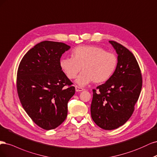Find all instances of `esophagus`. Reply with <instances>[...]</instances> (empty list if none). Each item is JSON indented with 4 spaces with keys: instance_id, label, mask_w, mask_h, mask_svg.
I'll return each mask as SVG.
<instances>
[{
    "instance_id": "34e87169",
    "label": "esophagus",
    "mask_w": 157,
    "mask_h": 157,
    "mask_svg": "<svg viewBox=\"0 0 157 157\" xmlns=\"http://www.w3.org/2000/svg\"><path fill=\"white\" fill-rule=\"evenodd\" d=\"M75 91H76V92H80V91H83V90H84L83 88L79 87H78V86H77V85L75 87Z\"/></svg>"
}]
</instances>
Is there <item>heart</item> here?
Wrapping results in <instances>:
<instances>
[{
  "label": "heart",
  "instance_id": "b5f03b06",
  "mask_svg": "<svg viewBox=\"0 0 157 157\" xmlns=\"http://www.w3.org/2000/svg\"><path fill=\"white\" fill-rule=\"evenodd\" d=\"M72 57H63L59 60V67L67 76L84 86L93 81L102 83L108 81L116 71L118 58L113 53L95 45H79L72 50Z\"/></svg>",
  "mask_w": 157,
  "mask_h": 157
}]
</instances>
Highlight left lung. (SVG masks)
I'll return each mask as SVG.
<instances>
[{"mask_svg":"<svg viewBox=\"0 0 157 157\" xmlns=\"http://www.w3.org/2000/svg\"><path fill=\"white\" fill-rule=\"evenodd\" d=\"M118 55L114 74L105 83L93 89L90 113L94 122L104 130L123 125L134 110L142 87L139 64L132 53L115 41H109Z\"/></svg>","mask_w":157,"mask_h":157,"instance_id":"obj_1","label":"left lung"}]
</instances>
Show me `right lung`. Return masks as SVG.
<instances>
[{
  "label": "right lung",
  "instance_id": "obj_1",
  "mask_svg": "<svg viewBox=\"0 0 157 157\" xmlns=\"http://www.w3.org/2000/svg\"><path fill=\"white\" fill-rule=\"evenodd\" d=\"M70 46L43 41L24 55L17 74V90L28 115L40 127L52 130L67 117L68 102L75 87L59 67L62 55Z\"/></svg>",
  "mask_w": 157,
  "mask_h": 157
}]
</instances>
